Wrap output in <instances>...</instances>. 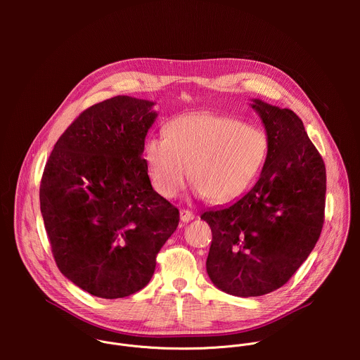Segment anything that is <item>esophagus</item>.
Wrapping results in <instances>:
<instances>
[{
	"label": "esophagus",
	"instance_id": "obj_1",
	"mask_svg": "<svg viewBox=\"0 0 360 360\" xmlns=\"http://www.w3.org/2000/svg\"><path fill=\"white\" fill-rule=\"evenodd\" d=\"M193 218H195V215H193L191 211H188V210H181V221H182L184 224L192 221Z\"/></svg>",
	"mask_w": 360,
	"mask_h": 360
}]
</instances>
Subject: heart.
Returning <instances> with one entry per match:
<instances>
[{
  "mask_svg": "<svg viewBox=\"0 0 360 360\" xmlns=\"http://www.w3.org/2000/svg\"><path fill=\"white\" fill-rule=\"evenodd\" d=\"M165 135L145 141L143 158L152 186L168 199L184 189L189 171L198 193L215 203L231 200L261 172L269 150L264 129L228 115H184Z\"/></svg>",
  "mask_w": 360,
  "mask_h": 360,
  "instance_id": "b5f03b06",
  "label": "heart"
}]
</instances>
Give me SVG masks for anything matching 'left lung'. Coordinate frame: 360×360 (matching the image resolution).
I'll return each instance as SVG.
<instances>
[{
	"label": "left lung",
	"mask_w": 360,
	"mask_h": 360,
	"mask_svg": "<svg viewBox=\"0 0 360 360\" xmlns=\"http://www.w3.org/2000/svg\"><path fill=\"white\" fill-rule=\"evenodd\" d=\"M269 139L259 179L229 207L203 212L212 231L207 272L235 296L283 286L315 248L325 221L326 168L302 120L253 99Z\"/></svg>",
	"instance_id": "obj_1"
}]
</instances>
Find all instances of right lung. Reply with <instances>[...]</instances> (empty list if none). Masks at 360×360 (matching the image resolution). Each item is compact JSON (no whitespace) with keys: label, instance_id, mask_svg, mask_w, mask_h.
Here are the masks:
<instances>
[{"label":"right lung","instance_id":"obj_1","mask_svg":"<svg viewBox=\"0 0 360 360\" xmlns=\"http://www.w3.org/2000/svg\"><path fill=\"white\" fill-rule=\"evenodd\" d=\"M153 102L118 95L82 111L54 145L39 185L51 250L85 292L118 299L148 285L179 211L153 191L145 136Z\"/></svg>","mask_w":360,"mask_h":360}]
</instances>
